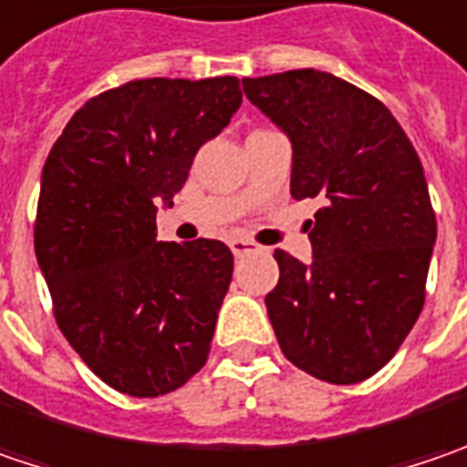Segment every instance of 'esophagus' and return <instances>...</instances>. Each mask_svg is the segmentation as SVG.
<instances>
[{"label": "esophagus", "instance_id": "esophagus-1", "mask_svg": "<svg viewBox=\"0 0 467 467\" xmlns=\"http://www.w3.org/2000/svg\"><path fill=\"white\" fill-rule=\"evenodd\" d=\"M231 252L236 254V257H244L249 252H254V244L252 242H246V239H231Z\"/></svg>", "mask_w": 467, "mask_h": 467}]
</instances>
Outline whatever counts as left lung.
<instances>
[{"label":"left lung","instance_id":"left-lung-1","mask_svg":"<svg viewBox=\"0 0 467 467\" xmlns=\"http://www.w3.org/2000/svg\"><path fill=\"white\" fill-rule=\"evenodd\" d=\"M292 141V197H317L313 263L275 252L265 307L278 347L328 384H360L394 358L426 299L436 215L423 165L376 97L313 67L244 78Z\"/></svg>","mask_w":467,"mask_h":467}]
</instances>
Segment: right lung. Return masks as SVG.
<instances>
[{
	"label": "right lung",
	"mask_w": 467,
	"mask_h": 467,
	"mask_svg": "<svg viewBox=\"0 0 467 467\" xmlns=\"http://www.w3.org/2000/svg\"><path fill=\"white\" fill-rule=\"evenodd\" d=\"M239 105L234 76L130 81L88 99L44 162L34 244L59 331L123 394L175 391L207 362L234 254L157 242L154 218Z\"/></svg>",
	"instance_id": "add662e5"
}]
</instances>
